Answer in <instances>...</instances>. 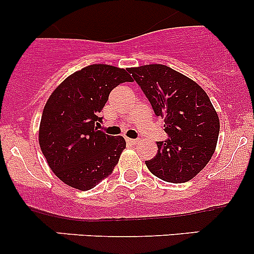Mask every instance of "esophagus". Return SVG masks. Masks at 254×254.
Segmentation results:
<instances>
[{"mask_svg": "<svg viewBox=\"0 0 254 254\" xmlns=\"http://www.w3.org/2000/svg\"><path fill=\"white\" fill-rule=\"evenodd\" d=\"M127 142L131 143V145H136V143L139 142V140H137V139H129V137H127Z\"/></svg>", "mask_w": 254, "mask_h": 254, "instance_id": "34e87169", "label": "esophagus"}]
</instances>
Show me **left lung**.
Returning a JSON list of instances; mask_svg holds the SVG:
<instances>
[{"label": "left lung", "mask_w": 254, "mask_h": 254, "mask_svg": "<svg viewBox=\"0 0 254 254\" xmlns=\"http://www.w3.org/2000/svg\"><path fill=\"white\" fill-rule=\"evenodd\" d=\"M141 87L156 117L165 119L168 137L145 161L152 175L170 183L194 178L214 155L220 131L217 113L203 88L166 65L127 68Z\"/></svg>", "instance_id": "obj_1"}]
</instances>
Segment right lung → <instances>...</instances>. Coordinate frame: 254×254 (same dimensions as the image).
Returning a JSON list of instances; mask_svg holds the SVG:
<instances>
[{
  "label": "right lung",
  "instance_id": "right-lung-1",
  "mask_svg": "<svg viewBox=\"0 0 254 254\" xmlns=\"http://www.w3.org/2000/svg\"><path fill=\"white\" fill-rule=\"evenodd\" d=\"M123 82H132L127 70L94 64L68 76L49 97L39 145L51 171L67 186L89 190L117 166L127 142L96 124L112 89Z\"/></svg>",
  "mask_w": 254,
  "mask_h": 254
}]
</instances>
